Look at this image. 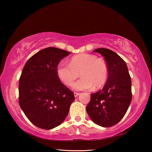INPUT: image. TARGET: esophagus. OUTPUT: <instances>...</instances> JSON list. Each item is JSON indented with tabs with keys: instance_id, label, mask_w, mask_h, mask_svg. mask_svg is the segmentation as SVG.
Instances as JSON below:
<instances>
[{
	"instance_id": "34e87169",
	"label": "esophagus",
	"mask_w": 152,
	"mask_h": 152,
	"mask_svg": "<svg viewBox=\"0 0 152 152\" xmlns=\"http://www.w3.org/2000/svg\"><path fill=\"white\" fill-rule=\"evenodd\" d=\"M79 95H80V93H76V92L74 93V96H75V97H77V96H78Z\"/></svg>"
}]
</instances>
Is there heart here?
Instances as JSON below:
<instances>
[{
  "instance_id": "b5f03b06",
  "label": "heart",
  "mask_w": 152,
  "mask_h": 152,
  "mask_svg": "<svg viewBox=\"0 0 152 152\" xmlns=\"http://www.w3.org/2000/svg\"><path fill=\"white\" fill-rule=\"evenodd\" d=\"M58 78L66 86H70L79 76L82 78L74 83L72 87L76 91L102 88L108 75V65L105 61L95 55L80 53L70 59V64L63 61L57 64Z\"/></svg>"
}]
</instances>
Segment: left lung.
Returning <instances> with one entry per match:
<instances>
[{
    "label": "left lung",
    "instance_id": "obj_1",
    "mask_svg": "<svg viewBox=\"0 0 152 152\" xmlns=\"http://www.w3.org/2000/svg\"><path fill=\"white\" fill-rule=\"evenodd\" d=\"M93 52L104 57L108 65V76L102 89L91 94L86 111L95 124L110 127L124 118L131 104V76L127 64L114 51L98 48Z\"/></svg>",
    "mask_w": 152,
    "mask_h": 152
}]
</instances>
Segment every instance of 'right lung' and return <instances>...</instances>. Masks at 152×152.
<instances>
[{"mask_svg": "<svg viewBox=\"0 0 152 152\" xmlns=\"http://www.w3.org/2000/svg\"><path fill=\"white\" fill-rule=\"evenodd\" d=\"M69 51L49 47L27 61L19 82V103L32 124L51 129L62 124L74 101L72 91L61 83L57 64Z\"/></svg>", "mask_w": 152, "mask_h": 152, "instance_id": "right-lung-1", "label": "right lung"}]
</instances>
